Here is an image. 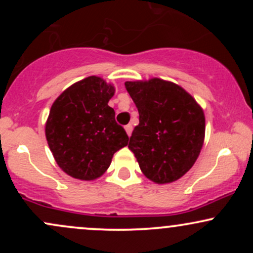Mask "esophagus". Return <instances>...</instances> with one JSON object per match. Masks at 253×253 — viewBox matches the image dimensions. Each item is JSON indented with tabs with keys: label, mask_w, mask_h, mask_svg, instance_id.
<instances>
[{
	"label": "esophagus",
	"mask_w": 253,
	"mask_h": 253,
	"mask_svg": "<svg viewBox=\"0 0 253 253\" xmlns=\"http://www.w3.org/2000/svg\"><path fill=\"white\" fill-rule=\"evenodd\" d=\"M125 129H126V132H127V134H128V136H130V134H132V130H133L132 125H130V124L126 125V126H125Z\"/></svg>",
	"instance_id": "obj_1"
}]
</instances>
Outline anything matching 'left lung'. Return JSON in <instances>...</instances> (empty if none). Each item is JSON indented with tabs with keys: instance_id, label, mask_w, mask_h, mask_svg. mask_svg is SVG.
Returning a JSON list of instances; mask_svg holds the SVG:
<instances>
[{
	"instance_id": "obj_1",
	"label": "left lung",
	"mask_w": 253,
	"mask_h": 253,
	"mask_svg": "<svg viewBox=\"0 0 253 253\" xmlns=\"http://www.w3.org/2000/svg\"><path fill=\"white\" fill-rule=\"evenodd\" d=\"M125 86L139 112L128 149L143 173L159 184L181 178L202 149V108L181 86L159 78L126 82Z\"/></svg>"
}]
</instances>
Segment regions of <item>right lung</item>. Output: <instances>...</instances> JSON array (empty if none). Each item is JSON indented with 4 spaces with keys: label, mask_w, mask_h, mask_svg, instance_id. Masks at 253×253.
<instances>
[{
    "label": "right lung",
    "mask_w": 253,
    "mask_h": 253,
    "mask_svg": "<svg viewBox=\"0 0 253 253\" xmlns=\"http://www.w3.org/2000/svg\"><path fill=\"white\" fill-rule=\"evenodd\" d=\"M114 86L90 76L72 84L52 104L45 133L57 164L74 178L102 176L113 155L128 143L108 106Z\"/></svg>",
    "instance_id": "1"
}]
</instances>
